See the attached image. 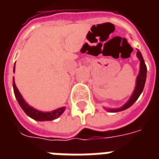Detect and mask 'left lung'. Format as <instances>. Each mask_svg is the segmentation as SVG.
Wrapping results in <instances>:
<instances>
[{
	"label": "left lung",
	"mask_w": 159,
	"mask_h": 159,
	"mask_svg": "<svg viewBox=\"0 0 159 159\" xmlns=\"http://www.w3.org/2000/svg\"><path fill=\"white\" fill-rule=\"evenodd\" d=\"M137 58L140 59V70H139V74L136 77V82H135V87L134 89L133 93L131 94V96L127 101L126 103L123 106H122L119 108H107L104 107L105 110L109 111V112H117V111H124L129 108L132 105H133L140 95V93L143 91L144 86H145V83H146V79H147V66L144 61L143 57L141 55V52L138 50L136 52Z\"/></svg>",
	"instance_id": "8db88e82"
}]
</instances>
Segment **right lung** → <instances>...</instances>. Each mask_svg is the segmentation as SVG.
<instances>
[{
    "label": "right lung",
    "mask_w": 159,
    "mask_h": 159,
    "mask_svg": "<svg viewBox=\"0 0 159 159\" xmlns=\"http://www.w3.org/2000/svg\"><path fill=\"white\" fill-rule=\"evenodd\" d=\"M14 71H15V65L13 66V72ZM12 87H13V91H14L16 99L18 100L20 107L22 108L23 111L25 112L27 116H29L30 117H31L36 121H40V122H42V121H52V120H54L60 117L66 110V107H59L58 109L52 111H42L36 110L34 107H30L23 98L21 93H19L18 88L16 87L14 77L12 79Z\"/></svg>",
    "instance_id": "1"
}]
</instances>
